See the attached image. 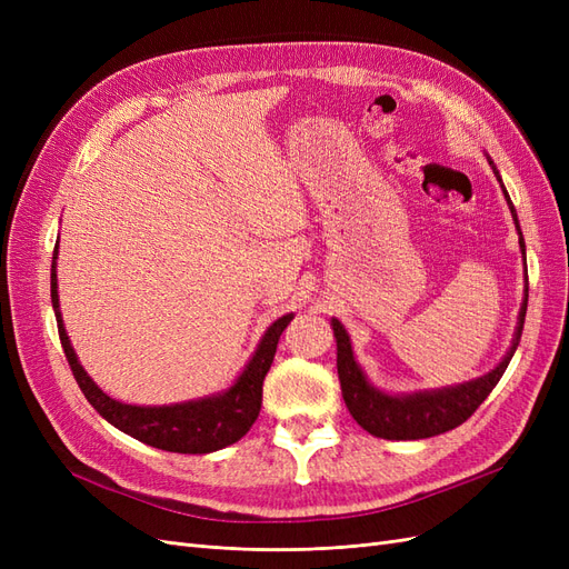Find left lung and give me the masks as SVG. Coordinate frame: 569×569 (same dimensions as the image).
I'll return each mask as SVG.
<instances>
[{
  "label": "left lung",
  "instance_id": "left-lung-1",
  "mask_svg": "<svg viewBox=\"0 0 569 569\" xmlns=\"http://www.w3.org/2000/svg\"><path fill=\"white\" fill-rule=\"evenodd\" d=\"M487 161L493 170L498 184H501V189H503L510 216L515 220V230H518V234H520V251L527 261V256H525L527 249H525V237L520 230L518 211H515L508 189L503 187L501 173H498V168L493 166L489 153H487ZM525 274H527V268H525ZM527 291H529V284L525 278V299L520 306L518 327H515L510 349L501 358V363H498L493 370H489L487 375L475 377V380H470V382H460L453 387H439V389L410 391V393H389V391H382L380 387H375L368 380L363 368L358 366L349 332L343 330V325L337 318H332L330 325H332V332L337 339V372H339V382H341V396H343V403H347L353 420L372 437L389 439V441L429 439V437L443 435V432H449V429L462 425L479 408V403L487 399L491 389L498 385V380H501L515 349H518L520 337H522V327H525V313H527V297H529Z\"/></svg>",
  "mask_w": 569,
  "mask_h": 569
}]
</instances>
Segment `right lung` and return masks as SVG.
<instances>
[{
    "label": "right lung",
    "instance_id": "1",
    "mask_svg": "<svg viewBox=\"0 0 569 569\" xmlns=\"http://www.w3.org/2000/svg\"><path fill=\"white\" fill-rule=\"evenodd\" d=\"M57 258L59 242L54 249V258H51V306H54L61 347L84 399L92 403L101 418L137 441L173 453H213L239 441L249 432L258 412H261L263 380L270 370L274 351H278L280 335L284 332L289 320L295 318V313L282 316L268 327L261 341H258L253 356L249 358V363L228 389L170 406L123 403L111 399L104 389H99L92 377L84 372L73 351L59 306Z\"/></svg>",
    "mask_w": 569,
    "mask_h": 569
}]
</instances>
